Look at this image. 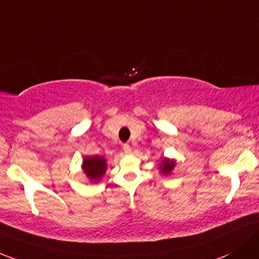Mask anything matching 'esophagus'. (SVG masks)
Instances as JSON below:
<instances>
[{
    "instance_id": "34e87169",
    "label": "esophagus",
    "mask_w": 259,
    "mask_h": 259,
    "mask_svg": "<svg viewBox=\"0 0 259 259\" xmlns=\"http://www.w3.org/2000/svg\"><path fill=\"white\" fill-rule=\"evenodd\" d=\"M122 150H124L125 154H130V152H132V146H130L129 144H124V145H122Z\"/></svg>"
}]
</instances>
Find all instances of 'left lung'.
<instances>
[{"label": "left lung", "instance_id": "1", "mask_svg": "<svg viewBox=\"0 0 259 259\" xmlns=\"http://www.w3.org/2000/svg\"><path fill=\"white\" fill-rule=\"evenodd\" d=\"M175 165V160H170L167 159V157H165V159H162L161 164H160V172H161L162 175H168V174L174 170Z\"/></svg>", "mask_w": 259, "mask_h": 259}]
</instances>
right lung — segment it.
Here are the masks:
<instances>
[{
  "instance_id": "right-lung-1",
  "label": "right lung",
  "mask_w": 259,
  "mask_h": 259,
  "mask_svg": "<svg viewBox=\"0 0 259 259\" xmlns=\"http://www.w3.org/2000/svg\"><path fill=\"white\" fill-rule=\"evenodd\" d=\"M83 171L85 172L87 178L91 181L97 182L104 176L105 171H107V160L99 155H94V156H85L83 160Z\"/></svg>"
}]
</instances>
